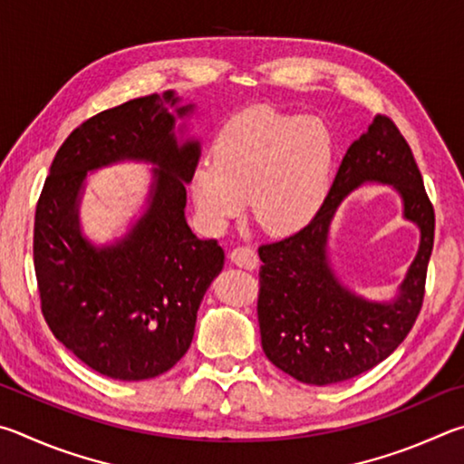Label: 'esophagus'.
<instances>
[{"label":"esophagus","instance_id":"obj_1","mask_svg":"<svg viewBox=\"0 0 464 464\" xmlns=\"http://www.w3.org/2000/svg\"><path fill=\"white\" fill-rule=\"evenodd\" d=\"M230 261L237 266H240V269L255 271L258 266V255L255 253V248H250L246 245H238L230 250Z\"/></svg>","mask_w":464,"mask_h":464}]
</instances>
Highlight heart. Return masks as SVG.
Wrapping results in <instances>:
<instances>
[{
    "mask_svg": "<svg viewBox=\"0 0 464 464\" xmlns=\"http://www.w3.org/2000/svg\"><path fill=\"white\" fill-rule=\"evenodd\" d=\"M336 154V134L324 118L269 105L248 108L219 128L214 159L195 165V206L211 226H222L250 198L263 230H302L326 199Z\"/></svg>",
    "mask_w": 464,
    "mask_h": 464,
    "instance_id": "b5f03b06",
    "label": "heart"
}]
</instances>
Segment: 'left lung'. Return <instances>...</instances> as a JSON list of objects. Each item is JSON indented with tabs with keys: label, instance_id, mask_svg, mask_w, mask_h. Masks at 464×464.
I'll return each instance as SVG.
<instances>
[{
	"label": "left lung",
	"instance_id": "obj_1",
	"mask_svg": "<svg viewBox=\"0 0 464 464\" xmlns=\"http://www.w3.org/2000/svg\"><path fill=\"white\" fill-rule=\"evenodd\" d=\"M367 180L393 184L404 215L420 226L417 261L392 304L356 298L339 285L325 256L327 227L345 195ZM434 208L410 144L385 113H377L346 150L318 214L291 237L258 246V326L275 367L307 385H332L367 372L400 346L424 304L434 246Z\"/></svg>",
	"mask_w": 464,
	"mask_h": 464
}]
</instances>
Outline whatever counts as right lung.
I'll return each mask as SVG.
<instances>
[{"instance_id":"obj_1","label":"right lung","mask_w":464,"mask_h":464,"mask_svg":"<svg viewBox=\"0 0 464 464\" xmlns=\"http://www.w3.org/2000/svg\"><path fill=\"white\" fill-rule=\"evenodd\" d=\"M165 103H177L173 92L85 120L56 152L36 203L34 271L48 328L89 369L118 381L159 377L181 359L224 266L218 240L198 238L185 222L199 142L177 144ZM126 158L160 167L151 206L126 239L95 249L78 232V191L87 169Z\"/></svg>"}]
</instances>
